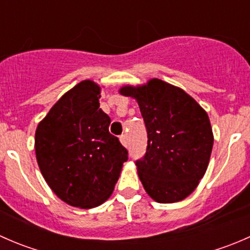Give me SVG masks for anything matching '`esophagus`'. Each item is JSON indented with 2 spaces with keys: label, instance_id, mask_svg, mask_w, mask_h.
Returning a JSON list of instances; mask_svg holds the SVG:
<instances>
[{
  "label": "esophagus",
  "instance_id": "obj_1",
  "mask_svg": "<svg viewBox=\"0 0 250 250\" xmlns=\"http://www.w3.org/2000/svg\"><path fill=\"white\" fill-rule=\"evenodd\" d=\"M120 140H121V143H122V145L123 146H127V135H125V134H122V135H121V137H120Z\"/></svg>",
  "mask_w": 250,
  "mask_h": 250
}]
</instances>
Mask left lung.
<instances>
[{
    "label": "left lung",
    "instance_id": "8db88e82",
    "mask_svg": "<svg viewBox=\"0 0 250 250\" xmlns=\"http://www.w3.org/2000/svg\"><path fill=\"white\" fill-rule=\"evenodd\" d=\"M120 93L137 99L145 122L147 147L135 161L145 191L160 203L186 198L203 178L213 148L207 112L188 93L158 78Z\"/></svg>",
    "mask_w": 250,
    "mask_h": 250
}]
</instances>
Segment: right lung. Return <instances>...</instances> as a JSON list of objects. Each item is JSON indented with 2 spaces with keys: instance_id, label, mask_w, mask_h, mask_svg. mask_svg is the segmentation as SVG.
Listing matches in <instances>:
<instances>
[{
  "instance_id": "1",
  "label": "right lung",
  "mask_w": 250,
  "mask_h": 250,
  "mask_svg": "<svg viewBox=\"0 0 250 250\" xmlns=\"http://www.w3.org/2000/svg\"><path fill=\"white\" fill-rule=\"evenodd\" d=\"M100 87L85 80L65 93L37 125L39 167L53 192L70 206L94 208L112 193L128 151L109 132Z\"/></svg>"
}]
</instances>
